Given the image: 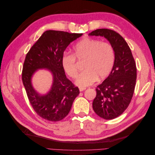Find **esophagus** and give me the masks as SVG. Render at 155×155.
Instances as JSON below:
<instances>
[{
    "instance_id": "esophagus-1",
    "label": "esophagus",
    "mask_w": 155,
    "mask_h": 155,
    "mask_svg": "<svg viewBox=\"0 0 155 155\" xmlns=\"http://www.w3.org/2000/svg\"><path fill=\"white\" fill-rule=\"evenodd\" d=\"M79 91L82 92V91H85V89H86V88H85V87H79Z\"/></svg>"
}]
</instances>
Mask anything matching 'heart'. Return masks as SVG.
Masks as SVG:
<instances>
[{
  "label": "heart",
  "mask_w": 155,
  "mask_h": 155,
  "mask_svg": "<svg viewBox=\"0 0 155 155\" xmlns=\"http://www.w3.org/2000/svg\"><path fill=\"white\" fill-rule=\"evenodd\" d=\"M74 54L64 52L61 58L62 67L71 78L78 74L77 59L85 60V71L77 78L76 83L85 87L94 83L97 79L103 80L111 72L115 61V53L112 45L106 42L92 38H84L74 48Z\"/></svg>",
  "instance_id": "obj_1"
}]
</instances>
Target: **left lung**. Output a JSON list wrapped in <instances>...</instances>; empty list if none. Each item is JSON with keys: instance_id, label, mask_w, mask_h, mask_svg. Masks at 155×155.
I'll use <instances>...</instances> for the list:
<instances>
[{"instance_id": "8db88e82", "label": "left lung", "mask_w": 155, "mask_h": 155, "mask_svg": "<svg viewBox=\"0 0 155 155\" xmlns=\"http://www.w3.org/2000/svg\"><path fill=\"white\" fill-rule=\"evenodd\" d=\"M88 35L104 37L114 50V67L109 76L96 88V96L92 103L97 115L112 120L122 114L130 104L137 81L136 63L128 44L118 33L101 28Z\"/></svg>"}]
</instances>
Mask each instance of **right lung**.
Returning <instances> with one entry per match:
<instances>
[{
	"label": "right lung",
	"instance_id": "add662e5",
	"mask_svg": "<svg viewBox=\"0 0 155 155\" xmlns=\"http://www.w3.org/2000/svg\"><path fill=\"white\" fill-rule=\"evenodd\" d=\"M82 34L63 31L44 32L27 53L23 64L22 80L33 109L42 118L58 121L66 117L79 88L68 79L62 67L61 58L70 43ZM46 68L53 75V83L46 95H41L32 88L31 77L37 69Z\"/></svg>",
	"mask_w": 155,
	"mask_h": 155
}]
</instances>
